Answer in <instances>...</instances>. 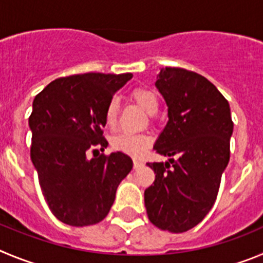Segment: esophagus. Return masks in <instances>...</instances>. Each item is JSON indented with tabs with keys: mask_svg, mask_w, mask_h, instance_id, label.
I'll return each mask as SVG.
<instances>
[{
	"mask_svg": "<svg viewBox=\"0 0 263 263\" xmlns=\"http://www.w3.org/2000/svg\"><path fill=\"white\" fill-rule=\"evenodd\" d=\"M143 161L139 160V158H134V167L135 169H139V167L143 166Z\"/></svg>",
	"mask_w": 263,
	"mask_h": 263,
	"instance_id": "34e87169",
	"label": "esophagus"
}]
</instances>
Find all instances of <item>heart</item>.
Masks as SVG:
<instances>
[{"instance_id": "heart-1", "label": "heart", "mask_w": 263, "mask_h": 263, "mask_svg": "<svg viewBox=\"0 0 263 263\" xmlns=\"http://www.w3.org/2000/svg\"><path fill=\"white\" fill-rule=\"evenodd\" d=\"M131 98L145 111L146 114H157L160 101H158V96L155 90L146 86H136L132 89ZM118 115H119V101L114 97L108 101L105 108L106 126L114 128L118 122ZM149 144H151L149 136L143 134H131V132H120V134L115 135L111 140V145L117 151L135 156V157L143 155L148 149Z\"/></svg>"}]
</instances>
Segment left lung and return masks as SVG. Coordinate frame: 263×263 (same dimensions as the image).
I'll list each match as a JSON object with an SVG mask.
<instances>
[{"label":"left lung","instance_id":"left-lung-1","mask_svg":"<svg viewBox=\"0 0 263 263\" xmlns=\"http://www.w3.org/2000/svg\"><path fill=\"white\" fill-rule=\"evenodd\" d=\"M156 86L169 120L153 149L170 158L146 164L156 178L144 191V202L153 226L182 233L198 226L216 200L233 122L228 101L198 73L162 68Z\"/></svg>","mask_w":263,"mask_h":263}]
</instances>
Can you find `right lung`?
<instances>
[{
  "instance_id": "obj_1",
  "label": "right lung",
  "mask_w": 263,
  "mask_h": 263,
  "mask_svg": "<svg viewBox=\"0 0 263 263\" xmlns=\"http://www.w3.org/2000/svg\"><path fill=\"white\" fill-rule=\"evenodd\" d=\"M131 73H84L52 81L35 97L28 126L31 161L52 214L73 227L93 226L107 216L115 193L132 169L122 152L105 151V108Z\"/></svg>"
}]
</instances>
